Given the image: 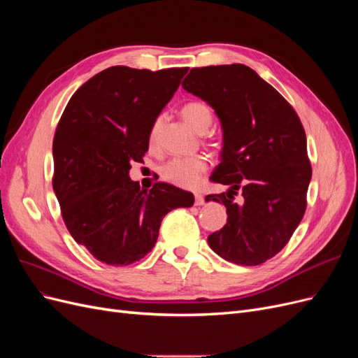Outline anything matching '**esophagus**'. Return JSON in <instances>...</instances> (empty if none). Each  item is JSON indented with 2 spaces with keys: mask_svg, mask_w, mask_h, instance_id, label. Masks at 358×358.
<instances>
[{
  "mask_svg": "<svg viewBox=\"0 0 358 358\" xmlns=\"http://www.w3.org/2000/svg\"><path fill=\"white\" fill-rule=\"evenodd\" d=\"M194 203H196V206L204 204V197L201 196V194H196V200H194Z\"/></svg>",
  "mask_w": 358,
  "mask_h": 358,
  "instance_id": "obj_1",
  "label": "esophagus"
}]
</instances>
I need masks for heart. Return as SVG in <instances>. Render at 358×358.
Instances as JSON below:
<instances>
[{"label": "heart", "instance_id": "heart-1", "mask_svg": "<svg viewBox=\"0 0 358 358\" xmlns=\"http://www.w3.org/2000/svg\"><path fill=\"white\" fill-rule=\"evenodd\" d=\"M182 119L197 133H204L212 124V112L208 106L201 101H189L182 107ZM161 117H158L150 128L149 142L155 145L159 134ZM208 170V161L204 157L189 158H171L161 166V178L166 182L180 188L194 189L200 185L203 175Z\"/></svg>", "mask_w": 358, "mask_h": 358}]
</instances>
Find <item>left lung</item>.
<instances>
[{
    "instance_id": "1",
    "label": "left lung",
    "mask_w": 358,
    "mask_h": 358,
    "mask_svg": "<svg viewBox=\"0 0 358 358\" xmlns=\"http://www.w3.org/2000/svg\"><path fill=\"white\" fill-rule=\"evenodd\" d=\"M182 88L212 107L222 129L210 179L230 189L206 201L225 206L227 224L208 243L230 263L262 264L288 243L306 210L305 129L284 96L243 64L192 69ZM239 189L242 205L234 203Z\"/></svg>"
}]
</instances>
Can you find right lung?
<instances>
[{
    "mask_svg": "<svg viewBox=\"0 0 358 358\" xmlns=\"http://www.w3.org/2000/svg\"><path fill=\"white\" fill-rule=\"evenodd\" d=\"M188 69L124 66L95 74L73 94L53 138V191L73 239L109 266L142 259L164 216L194 196L166 182L140 189L133 161L149 149L150 128Z\"/></svg>",
    "mask_w": 358,
    "mask_h": 358,
    "instance_id": "right-lung-1",
    "label": "right lung"
}]
</instances>
